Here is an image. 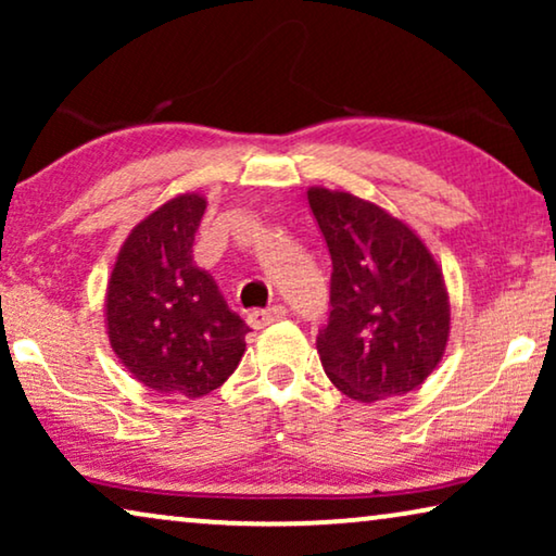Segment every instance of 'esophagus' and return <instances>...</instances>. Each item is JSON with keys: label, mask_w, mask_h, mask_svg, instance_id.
<instances>
[{"label": "esophagus", "mask_w": 556, "mask_h": 556, "mask_svg": "<svg viewBox=\"0 0 556 556\" xmlns=\"http://www.w3.org/2000/svg\"><path fill=\"white\" fill-rule=\"evenodd\" d=\"M286 316H288V311L283 306H270V308H263V311H250L248 324L253 326V329H265V326L276 324Z\"/></svg>", "instance_id": "obj_1"}]
</instances>
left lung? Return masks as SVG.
<instances>
[{"label":"left lung","instance_id":"obj_1","mask_svg":"<svg viewBox=\"0 0 556 556\" xmlns=\"http://www.w3.org/2000/svg\"><path fill=\"white\" fill-rule=\"evenodd\" d=\"M331 253V314L316 349L346 397L377 402L413 392L451 337L445 278L413 227L375 202L308 187Z\"/></svg>","mask_w":556,"mask_h":556}]
</instances>
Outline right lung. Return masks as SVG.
I'll return each mask as SVG.
<instances>
[{
  "instance_id": "right-lung-1",
  "label": "right lung",
  "mask_w": 556,
  "mask_h": 556,
  "mask_svg": "<svg viewBox=\"0 0 556 556\" xmlns=\"http://www.w3.org/2000/svg\"><path fill=\"white\" fill-rule=\"evenodd\" d=\"M207 200L177 194L143 217L118 250L105 331L118 362L159 394L204 397L245 354L248 324L192 257Z\"/></svg>"
}]
</instances>
